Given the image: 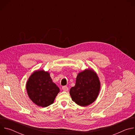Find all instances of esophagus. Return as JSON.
I'll return each instance as SVG.
<instances>
[{
    "label": "esophagus",
    "mask_w": 135,
    "mask_h": 135,
    "mask_svg": "<svg viewBox=\"0 0 135 135\" xmlns=\"http://www.w3.org/2000/svg\"><path fill=\"white\" fill-rule=\"evenodd\" d=\"M62 89L64 91H67L68 90V88L67 86H64L62 87Z\"/></svg>",
    "instance_id": "34e87169"
}]
</instances>
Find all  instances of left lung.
Returning <instances> with one entry per match:
<instances>
[{"label": "left lung", "mask_w": 135, "mask_h": 135, "mask_svg": "<svg viewBox=\"0 0 135 135\" xmlns=\"http://www.w3.org/2000/svg\"><path fill=\"white\" fill-rule=\"evenodd\" d=\"M100 83L97 75L91 69L80 73L76 78L75 85L70 90L73 101L81 106H86L97 98Z\"/></svg>", "instance_id": "obj_1"}]
</instances>
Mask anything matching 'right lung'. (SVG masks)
I'll return each instance as SVG.
<instances>
[{"label":"right lung","instance_id":"add662e5","mask_svg":"<svg viewBox=\"0 0 135 135\" xmlns=\"http://www.w3.org/2000/svg\"><path fill=\"white\" fill-rule=\"evenodd\" d=\"M26 89L30 99L37 106L45 107L52 104L60 91L50 74L44 70L35 71L29 78Z\"/></svg>","mask_w":135,"mask_h":135}]
</instances>
